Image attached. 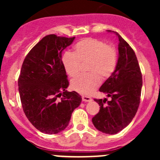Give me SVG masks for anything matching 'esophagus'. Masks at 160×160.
Returning <instances> with one entry per match:
<instances>
[{
    "instance_id": "esophagus-1",
    "label": "esophagus",
    "mask_w": 160,
    "mask_h": 160,
    "mask_svg": "<svg viewBox=\"0 0 160 160\" xmlns=\"http://www.w3.org/2000/svg\"><path fill=\"white\" fill-rule=\"evenodd\" d=\"M82 101L83 102H90V101H92V98L88 96H82Z\"/></svg>"
}]
</instances>
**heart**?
I'll list each match as a JSON object with an SVG mask.
<instances>
[{
    "label": "heart",
    "instance_id": "b5f03b06",
    "mask_svg": "<svg viewBox=\"0 0 160 160\" xmlns=\"http://www.w3.org/2000/svg\"><path fill=\"white\" fill-rule=\"evenodd\" d=\"M88 60L90 73L79 75L71 81L72 89L83 95L90 94L99 87L100 76L107 78L113 73L117 65V50L101 40L86 38L74 45L73 52H65L61 58L64 70L71 77L79 73L81 62Z\"/></svg>",
    "mask_w": 160,
    "mask_h": 160
}]
</instances>
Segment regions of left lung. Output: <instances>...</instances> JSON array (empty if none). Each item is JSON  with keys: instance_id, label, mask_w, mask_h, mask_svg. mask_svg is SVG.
Masks as SVG:
<instances>
[{"instance_id": "8db88e82", "label": "left lung", "mask_w": 160, "mask_h": 160, "mask_svg": "<svg viewBox=\"0 0 160 160\" xmlns=\"http://www.w3.org/2000/svg\"><path fill=\"white\" fill-rule=\"evenodd\" d=\"M118 59L115 70L100 88L101 92L111 98L94 99L100 111L92 118L95 128L103 133L114 135L132 122L140 103L142 77L135 53L118 32Z\"/></svg>"}]
</instances>
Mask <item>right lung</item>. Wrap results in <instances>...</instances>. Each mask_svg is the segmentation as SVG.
Listing matches in <instances>:
<instances>
[{"label":"right lung","mask_w":160,"mask_h":160,"mask_svg":"<svg viewBox=\"0 0 160 160\" xmlns=\"http://www.w3.org/2000/svg\"><path fill=\"white\" fill-rule=\"evenodd\" d=\"M74 38L46 35L31 49L22 64L18 78L22 108L32 125L43 133L63 131L81 103L79 93L67 90L69 81L61 62L62 52Z\"/></svg>","instance_id":"obj_1"}]
</instances>
